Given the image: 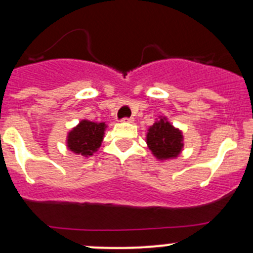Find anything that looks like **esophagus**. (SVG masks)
Listing matches in <instances>:
<instances>
[{
  "label": "esophagus",
  "instance_id": "1",
  "mask_svg": "<svg viewBox=\"0 0 253 253\" xmlns=\"http://www.w3.org/2000/svg\"><path fill=\"white\" fill-rule=\"evenodd\" d=\"M121 121L122 122H132V121H133V117H124Z\"/></svg>",
  "mask_w": 253,
  "mask_h": 253
}]
</instances>
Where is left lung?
I'll list each match as a JSON object with an SVG mask.
<instances>
[{"label": "left lung", "mask_w": 253, "mask_h": 253, "mask_svg": "<svg viewBox=\"0 0 253 253\" xmlns=\"http://www.w3.org/2000/svg\"><path fill=\"white\" fill-rule=\"evenodd\" d=\"M149 149L160 160L172 159L182 150V133L167 120L160 119L149 127L147 134Z\"/></svg>", "instance_id": "1"}]
</instances>
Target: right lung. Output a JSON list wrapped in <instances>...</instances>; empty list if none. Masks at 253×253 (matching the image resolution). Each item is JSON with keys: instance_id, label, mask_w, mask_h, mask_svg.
I'll return each mask as SVG.
<instances>
[{"instance_id": "1", "label": "right lung", "mask_w": 253, "mask_h": 253, "mask_svg": "<svg viewBox=\"0 0 253 253\" xmlns=\"http://www.w3.org/2000/svg\"><path fill=\"white\" fill-rule=\"evenodd\" d=\"M105 127L106 125L103 122L98 124L83 120L68 133V148L76 154H81L83 157L93 155V153L100 147Z\"/></svg>"}]
</instances>
